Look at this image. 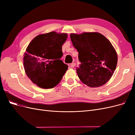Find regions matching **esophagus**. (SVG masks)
Listing matches in <instances>:
<instances>
[{"label": "esophagus", "instance_id": "esophagus-1", "mask_svg": "<svg viewBox=\"0 0 135 135\" xmlns=\"http://www.w3.org/2000/svg\"><path fill=\"white\" fill-rule=\"evenodd\" d=\"M70 68H74V67L75 66V64L74 62H73V63H71V64H70Z\"/></svg>", "mask_w": 135, "mask_h": 135}]
</instances>
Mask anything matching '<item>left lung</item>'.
<instances>
[{
    "mask_svg": "<svg viewBox=\"0 0 135 135\" xmlns=\"http://www.w3.org/2000/svg\"><path fill=\"white\" fill-rule=\"evenodd\" d=\"M73 46L81 62L76 70L79 78L90 87L105 84L115 71L118 57L109 40L99 32L71 34Z\"/></svg>",
    "mask_w": 135,
    "mask_h": 135,
    "instance_id": "obj_1",
    "label": "left lung"
}]
</instances>
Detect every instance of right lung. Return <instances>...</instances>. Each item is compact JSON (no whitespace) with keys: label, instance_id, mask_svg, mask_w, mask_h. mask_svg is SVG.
I'll list each match as a JSON object with an SVG mask.
<instances>
[{"label":"right lung","instance_id":"1","mask_svg":"<svg viewBox=\"0 0 135 135\" xmlns=\"http://www.w3.org/2000/svg\"><path fill=\"white\" fill-rule=\"evenodd\" d=\"M66 33L55 31L36 36L28 44L24 54L23 66L27 76L42 88L57 85L68 70V65L60 60Z\"/></svg>","mask_w":135,"mask_h":135}]
</instances>
